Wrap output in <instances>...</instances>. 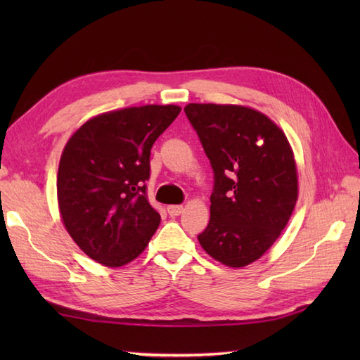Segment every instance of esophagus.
<instances>
[{"label":"esophagus","mask_w":360,"mask_h":360,"mask_svg":"<svg viewBox=\"0 0 360 360\" xmlns=\"http://www.w3.org/2000/svg\"><path fill=\"white\" fill-rule=\"evenodd\" d=\"M167 212H168V215H170V217H178V215H181L182 212H184V207H182V205L173 204V205H168Z\"/></svg>","instance_id":"obj_1"}]
</instances>
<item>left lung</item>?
I'll return each mask as SVG.
<instances>
[{"label": "left lung", "instance_id": "8db88e82", "mask_svg": "<svg viewBox=\"0 0 360 360\" xmlns=\"http://www.w3.org/2000/svg\"><path fill=\"white\" fill-rule=\"evenodd\" d=\"M215 173L210 221L198 241L229 267L257 262L277 241L298 198L294 151L266 114L243 105L184 108Z\"/></svg>", "mask_w": 360, "mask_h": 360}]
</instances>
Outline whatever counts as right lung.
Listing matches in <instances>:
<instances>
[{"label": "right lung", "mask_w": 360, "mask_h": 360, "mask_svg": "<svg viewBox=\"0 0 360 360\" xmlns=\"http://www.w3.org/2000/svg\"><path fill=\"white\" fill-rule=\"evenodd\" d=\"M179 112L178 105L102 112L68 139L57 173L58 210L94 262L120 267L148 246L160 223L145 195L150 151Z\"/></svg>", "instance_id": "obj_1"}]
</instances>
